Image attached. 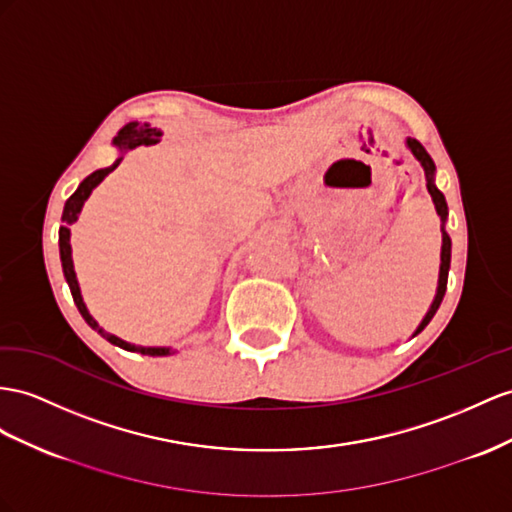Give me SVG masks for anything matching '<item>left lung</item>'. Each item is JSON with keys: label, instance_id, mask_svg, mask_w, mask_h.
<instances>
[{"label": "left lung", "instance_id": "1", "mask_svg": "<svg viewBox=\"0 0 512 512\" xmlns=\"http://www.w3.org/2000/svg\"><path fill=\"white\" fill-rule=\"evenodd\" d=\"M406 149H409L413 153L415 160L422 164L424 168V175H426V188H428V194L432 196V203H435V209H437V216L441 218V264H439V281H437V294L435 298H432V303L426 311L424 320L419 322V326L415 329L413 337L422 333L426 329V324L432 320V316H435L441 300H443V294H445V287H448V272H450V257H452V240L448 231H445V222H448V203H445V196L443 192L435 186V162H432V157L428 155V151L419 144L415 138H406Z\"/></svg>", "mask_w": 512, "mask_h": 512}]
</instances>
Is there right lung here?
Wrapping results in <instances>:
<instances>
[{
	"label": "right lung",
	"instance_id": "obj_1",
	"mask_svg": "<svg viewBox=\"0 0 512 512\" xmlns=\"http://www.w3.org/2000/svg\"><path fill=\"white\" fill-rule=\"evenodd\" d=\"M157 136H160V131L151 129L147 123H144V125H140V123H127L125 127L119 129V134L114 136L112 144H114L116 149H119L121 155L116 157V162H114L112 166L95 170L93 175H88V177L80 183V186H77V190L69 196V201L64 203V212H62V222H64V225L60 227V233H58V238H60L58 244H60V261H62L64 279H67L69 290H71L73 300H75V305H77V309H80L82 318L88 322L90 329L97 331L103 339H108L110 344L119 346V348H123V350L140 352V355H149V357H166V355H173V352H175L170 346H138V344H129V342H125V339L116 337V335H112V333L101 329L99 322H97L93 316H90V311H88V307H86V303H84V298H82V290H80V283H77V274H75V266H73V251H71V225H73V222H75L77 218H80V212H82L84 203L88 201V196L93 194V190L99 186V183H101L103 179H106L116 166L121 164L123 155H125L127 151L140 147V144H155V142H157Z\"/></svg>",
	"mask_w": 512,
	"mask_h": 512
}]
</instances>
